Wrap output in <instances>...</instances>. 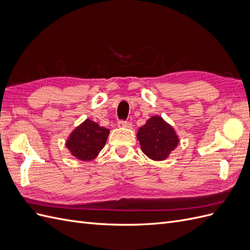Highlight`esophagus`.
<instances>
[{
  "mask_svg": "<svg viewBox=\"0 0 250 250\" xmlns=\"http://www.w3.org/2000/svg\"><path fill=\"white\" fill-rule=\"evenodd\" d=\"M118 126L120 128H132V124L130 122H126V121H120L118 122Z\"/></svg>",
  "mask_w": 250,
  "mask_h": 250,
  "instance_id": "1",
  "label": "esophagus"
}]
</instances>
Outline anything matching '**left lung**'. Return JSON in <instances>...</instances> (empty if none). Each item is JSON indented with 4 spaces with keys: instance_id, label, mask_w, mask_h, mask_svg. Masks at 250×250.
<instances>
[{
    "instance_id": "8db88e82",
    "label": "left lung",
    "mask_w": 250,
    "mask_h": 250,
    "mask_svg": "<svg viewBox=\"0 0 250 250\" xmlns=\"http://www.w3.org/2000/svg\"><path fill=\"white\" fill-rule=\"evenodd\" d=\"M141 150L150 160L165 161L175 150L180 142L173 126L161 116H152L137 133Z\"/></svg>"
}]
</instances>
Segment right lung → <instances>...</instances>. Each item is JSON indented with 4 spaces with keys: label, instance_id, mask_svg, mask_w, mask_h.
<instances>
[{
    "label": "right lung",
    "instance_id": "right-lung-1",
    "mask_svg": "<svg viewBox=\"0 0 250 250\" xmlns=\"http://www.w3.org/2000/svg\"><path fill=\"white\" fill-rule=\"evenodd\" d=\"M109 135V129L86 119L70 133L65 146L79 161L90 162L99 155Z\"/></svg>",
    "mask_w": 250,
    "mask_h": 250
}]
</instances>
